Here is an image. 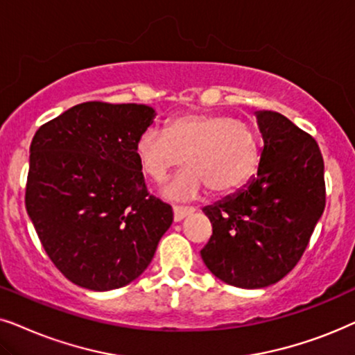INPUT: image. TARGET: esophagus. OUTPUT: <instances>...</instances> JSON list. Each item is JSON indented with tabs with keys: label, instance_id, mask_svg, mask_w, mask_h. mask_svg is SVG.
Segmentation results:
<instances>
[{
	"label": "esophagus",
	"instance_id": "34e87169",
	"mask_svg": "<svg viewBox=\"0 0 355 355\" xmlns=\"http://www.w3.org/2000/svg\"><path fill=\"white\" fill-rule=\"evenodd\" d=\"M195 211V207L191 206H173V220L180 222L182 219H185L187 216L193 214Z\"/></svg>",
	"mask_w": 355,
	"mask_h": 355
}]
</instances>
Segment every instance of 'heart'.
Returning a JSON list of instances; mask_svg holds the SVG:
<instances>
[{"mask_svg": "<svg viewBox=\"0 0 355 355\" xmlns=\"http://www.w3.org/2000/svg\"><path fill=\"white\" fill-rule=\"evenodd\" d=\"M143 172L162 182L185 164L190 168L165 188L172 198L185 200L207 188L211 195L237 191L257 170L261 146L257 131L222 113H188L159 130H146L136 143Z\"/></svg>", "mask_w": 355, "mask_h": 355, "instance_id": "b5f03b06", "label": "heart"}]
</instances>
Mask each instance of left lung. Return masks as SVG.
<instances>
[{"label": "left lung", "instance_id": "8db88e82", "mask_svg": "<svg viewBox=\"0 0 355 355\" xmlns=\"http://www.w3.org/2000/svg\"><path fill=\"white\" fill-rule=\"evenodd\" d=\"M263 149L258 173L202 212L212 235L201 250L225 284L259 289L292 271L324 211V164L316 141L277 112H257Z\"/></svg>", "mask_w": 355, "mask_h": 355}]
</instances>
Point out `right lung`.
Listing matches in <instances>:
<instances>
[{
  "label": "right lung",
  "instance_id": "1",
  "mask_svg": "<svg viewBox=\"0 0 355 355\" xmlns=\"http://www.w3.org/2000/svg\"><path fill=\"white\" fill-rule=\"evenodd\" d=\"M153 107L84 102L32 139L26 209L64 277L91 291L130 284L153 261L172 207L149 195L136 155Z\"/></svg>",
  "mask_w": 355,
  "mask_h": 355
}]
</instances>
